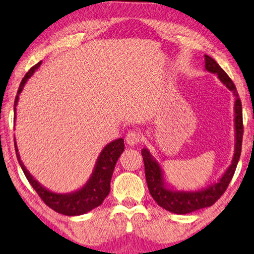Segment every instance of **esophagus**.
<instances>
[{
	"mask_svg": "<svg viewBox=\"0 0 254 254\" xmlns=\"http://www.w3.org/2000/svg\"><path fill=\"white\" fill-rule=\"evenodd\" d=\"M126 143L130 146H134V145H137L140 142V134L138 130H129L126 135Z\"/></svg>",
	"mask_w": 254,
	"mask_h": 254,
	"instance_id": "34e87169",
	"label": "esophagus"
}]
</instances>
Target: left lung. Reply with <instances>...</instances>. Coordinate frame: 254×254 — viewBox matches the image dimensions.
I'll return each instance as SVG.
<instances>
[{"label": "left lung", "mask_w": 254, "mask_h": 254, "mask_svg": "<svg viewBox=\"0 0 254 254\" xmlns=\"http://www.w3.org/2000/svg\"><path fill=\"white\" fill-rule=\"evenodd\" d=\"M205 70L216 74L218 80L234 95V131H235V144L234 154L231 162V165L226 169L223 176L218 179L217 182H214L210 186L200 190H178L173 187H169L165 182L164 171L161 164L156 161L148 148L142 149V156L145 165V177H146L147 187L149 193L153 199L165 210L171 211L173 214L185 215L192 213L194 210L206 208L218 200L219 197L225 192L226 188L230 185L233 176H234L236 165L239 163L241 149H242V137H243V118H242V105L239 98L234 83L228 77L224 69L219 66L216 61L210 56L205 55Z\"/></svg>", "instance_id": "1"}]
</instances>
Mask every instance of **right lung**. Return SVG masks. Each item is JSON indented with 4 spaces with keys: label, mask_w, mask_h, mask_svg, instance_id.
<instances>
[{
    "label": "right lung",
    "mask_w": 254,
    "mask_h": 254,
    "mask_svg": "<svg viewBox=\"0 0 254 254\" xmlns=\"http://www.w3.org/2000/svg\"><path fill=\"white\" fill-rule=\"evenodd\" d=\"M41 65V62L38 64L29 69V72L24 75L21 83H20L18 93H16L15 101H14V123L16 117V106L19 102V95L23 90L24 85H26L27 81L30 78L33 73L39 68ZM14 147H15V154L16 159L19 161V164L21 166L24 176L28 179L29 184L32 186V188L36 190V192L39 194V197L43 199V201L51 207L57 213L63 214L66 216H78L89 213L98 206L101 205L105 200L106 197L110 192V181L112 173H114L115 166L119 156L125 149V144L123 138L115 139L114 142H110L107 144L95 162L94 169L91 174L89 180L85 182V185L81 187L80 189L68 193H57L54 191L49 190L40 185L38 181L33 178L30 172L28 171L26 166H24L23 162L21 161V157L19 154V149L16 146V142L14 138Z\"/></svg>",
    "instance_id": "obj_1"
}]
</instances>
